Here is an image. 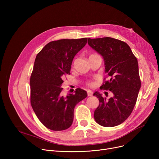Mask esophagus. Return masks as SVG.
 Returning a JSON list of instances; mask_svg holds the SVG:
<instances>
[{
  "label": "esophagus",
  "instance_id": "1",
  "mask_svg": "<svg viewBox=\"0 0 159 159\" xmlns=\"http://www.w3.org/2000/svg\"><path fill=\"white\" fill-rule=\"evenodd\" d=\"M87 93H88V96H89V97H91V96L93 95V92L90 90L87 91Z\"/></svg>",
  "mask_w": 159,
  "mask_h": 159
}]
</instances>
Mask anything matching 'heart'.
I'll return each instance as SVG.
<instances>
[{"label":"heart","instance_id":"obj_1","mask_svg":"<svg viewBox=\"0 0 159 159\" xmlns=\"http://www.w3.org/2000/svg\"><path fill=\"white\" fill-rule=\"evenodd\" d=\"M86 84H87V85L89 86H93L94 85L93 82H91V81H88V82H86Z\"/></svg>","mask_w":159,"mask_h":159}]
</instances>
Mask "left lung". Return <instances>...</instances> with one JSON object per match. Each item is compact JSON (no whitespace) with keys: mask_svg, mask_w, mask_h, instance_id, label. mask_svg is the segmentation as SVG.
<instances>
[{"mask_svg":"<svg viewBox=\"0 0 159 159\" xmlns=\"http://www.w3.org/2000/svg\"><path fill=\"white\" fill-rule=\"evenodd\" d=\"M88 43L104 58L109 80L101 88L113 94L106 99L98 91L93 93L100 103L94 112L95 120L104 127L118 126L128 118L137 102L141 86L137 59L130 47L118 39L89 38Z\"/></svg>","mask_w":159,"mask_h":159,"instance_id":"left-lung-1","label":"left lung"}]
</instances>
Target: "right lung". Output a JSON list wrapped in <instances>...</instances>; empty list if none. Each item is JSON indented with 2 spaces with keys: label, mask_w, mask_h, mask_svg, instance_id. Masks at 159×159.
<instances>
[{
  "label": "right lung",
  "mask_w": 159,
  "mask_h": 159,
  "mask_svg": "<svg viewBox=\"0 0 159 159\" xmlns=\"http://www.w3.org/2000/svg\"><path fill=\"white\" fill-rule=\"evenodd\" d=\"M87 40L88 38H82L52 41L36 57L30 77L31 105L39 120L49 129L69 128L75 106L88 95L80 88L66 97L61 92L62 79L70 74L73 58Z\"/></svg>",
  "instance_id": "1"
}]
</instances>
